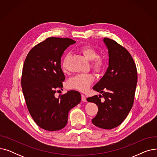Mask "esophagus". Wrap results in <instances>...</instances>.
Listing matches in <instances>:
<instances>
[{"label": "esophagus", "instance_id": "1", "mask_svg": "<svg viewBox=\"0 0 157 157\" xmlns=\"http://www.w3.org/2000/svg\"><path fill=\"white\" fill-rule=\"evenodd\" d=\"M81 101H83V102H86V97H85V96L83 94L81 95Z\"/></svg>", "mask_w": 157, "mask_h": 157}]
</instances>
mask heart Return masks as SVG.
<instances>
[{
    "instance_id": "b5f03b06",
    "label": "heart",
    "mask_w": 157,
    "mask_h": 157,
    "mask_svg": "<svg viewBox=\"0 0 157 157\" xmlns=\"http://www.w3.org/2000/svg\"><path fill=\"white\" fill-rule=\"evenodd\" d=\"M79 52L84 55L88 60L92 61L91 66L97 73H101L105 67V62L101 58H96L98 56L95 49L91 46H84L79 48ZM68 59V56H66L62 63V68L66 69V62ZM94 80V76L91 74H81L69 79L67 86L69 88L76 89L81 92H85L88 90Z\"/></svg>"
}]
</instances>
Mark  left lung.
<instances>
[{"instance_id": "8db88e82", "label": "left lung", "mask_w": 157, "mask_h": 157, "mask_svg": "<svg viewBox=\"0 0 157 157\" xmlns=\"http://www.w3.org/2000/svg\"><path fill=\"white\" fill-rule=\"evenodd\" d=\"M103 41L108 49L109 65L103 77L93 89L102 94L86 98L98 106V113L92 119L94 125L104 129L120 125L133 105L137 82L136 66L127 49L109 38ZM103 97L102 102L100 98Z\"/></svg>"}]
</instances>
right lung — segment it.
<instances>
[{"mask_svg":"<svg viewBox=\"0 0 157 157\" xmlns=\"http://www.w3.org/2000/svg\"><path fill=\"white\" fill-rule=\"evenodd\" d=\"M74 43L69 38L48 37L31 49L24 62L21 87L27 108L36 124L46 130L65 127L69 111L81 100L80 93L75 90L55 97L65 80L61 57Z\"/></svg>","mask_w":157,"mask_h":157,"instance_id":"obj_1","label":"right lung"}]
</instances>
